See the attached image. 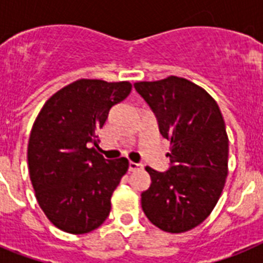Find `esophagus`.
Segmentation results:
<instances>
[{
    "label": "esophagus",
    "mask_w": 263,
    "mask_h": 263,
    "mask_svg": "<svg viewBox=\"0 0 263 263\" xmlns=\"http://www.w3.org/2000/svg\"><path fill=\"white\" fill-rule=\"evenodd\" d=\"M139 164L138 163H134V162H129V171H136V170L139 168Z\"/></svg>",
    "instance_id": "34e87169"
}]
</instances>
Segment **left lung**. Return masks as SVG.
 I'll return each instance as SVG.
<instances>
[{"mask_svg":"<svg viewBox=\"0 0 263 263\" xmlns=\"http://www.w3.org/2000/svg\"><path fill=\"white\" fill-rule=\"evenodd\" d=\"M137 93L170 139V167H146L150 187L141 194L146 217L159 229L182 233L205 220L220 199L228 175L227 129L217 103L187 79L139 81Z\"/></svg>","mask_w":263,"mask_h":263,"instance_id":"left-lung-1","label":"left lung"}]
</instances>
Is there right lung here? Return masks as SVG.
<instances>
[{
    "label": "right lung",
    "mask_w": 263,
    "mask_h": 263,
    "mask_svg": "<svg viewBox=\"0 0 263 263\" xmlns=\"http://www.w3.org/2000/svg\"><path fill=\"white\" fill-rule=\"evenodd\" d=\"M127 81L80 79L58 90L32 125L27 147L31 184L39 206L53 225L83 234L103 224L110 197L129 167L96 152L99 129L109 110L129 96Z\"/></svg>",
    "instance_id": "right-lung-1"
}]
</instances>
